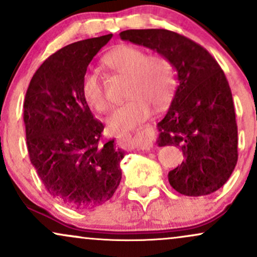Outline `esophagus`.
<instances>
[{
  "label": "esophagus",
  "instance_id": "esophagus-1",
  "mask_svg": "<svg viewBox=\"0 0 257 257\" xmlns=\"http://www.w3.org/2000/svg\"><path fill=\"white\" fill-rule=\"evenodd\" d=\"M150 125H146V128H149ZM119 140L122 141L123 144H134V145H137L138 147H140V149H150L149 146L147 145H145V144H143L141 143L140 140H138L137 139V137H135V135H133V134H124V135H122V137H119Z\"/></svg>",
  "mask_w": 257,
  "mask_h": 257
}]
</instances>
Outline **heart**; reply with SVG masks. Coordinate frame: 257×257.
I'll return each mask as SVG.
<instances>
[{
  "label": "heart",
  "mask_w": 257,
  "mask_h": 257,
  "mask_svg": "<svg viewBox=\"0 0 257 257\" xmlns=\"http://www.w3.org/2000/svg\"><path fill=\"white\" fill-rule=\"evenodd\" d=\"M104 64L112 71L126 76L125 96L129 98L107 120L113 132H125L144 122L151 114V105L161 107L172 98L176 73L172 61L162 54H146L139 47H116L105 55ZM82 95L93 110L110 111L101 81L95 72H87L82 79Z\"/></svg>",
  "instance_id": "b5f03b06"
}]
</instances>
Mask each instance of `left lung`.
I'll return each instance as SVG.
<instances>
[{"label":"left lung","mask_w":257,"mask_h":257,"mask_svg":"<svg viewBox=\"0 0 257 257\" xmlns=\"http://www.w3.org/2000/svg\"><path fill=\"white\" fill-rule=\"evenodd\" d=\"M123 41L153 49L172 61L178 85L158 123V146L175 145L185 162L168 174L179 193L206 196L226 184L238 161L232 91L220 65L204 47L164 29L125 30Z\"/></svg>","instance_id":"left-lung-1"}]
</instances>
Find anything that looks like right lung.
Segmentation results:
<instances>
[{
  "label": "right lung",
  "mask_w": 257,
  "mask_h": 257,
  "mask_svg": "<svg viewBox=\"0 0 257 257\" xmlns=\"http://www.w3.org/2000/svg\"><path fill=\"white\" fill-rule=\"evenodd\" d=\"M112 34L59 49L32 76L24 100L26 145L46 190L70 208L84 210L112 198L124 157L114 139L102 137L82 95L88 65Z\"/></svg>",
  "instance_id": "right-lung-1"
}]
</instances>
